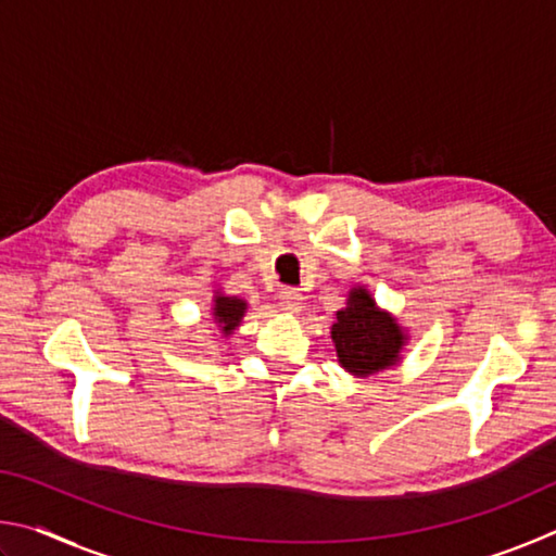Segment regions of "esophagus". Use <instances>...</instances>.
<instances>
[{
  "instance_id": "obj_1",
  "label": "esophagus",
  "mask_w": 556,
  "mask_h": 556,
  "mask_svg": "<svg viewBox=\"0 0 556 556\" xmlns=\"http://www.w3.org/2000/svg\"><path fill=\"white\" fill-rule=\"evenodd\" d=\"M279 306L289 314H299L304 308V296L296 289H281L279 291Z\"/></svg>"
}]
</instances>
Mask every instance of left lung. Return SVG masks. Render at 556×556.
<instances>
[{"label":"left lung","instance_id":"left-lung-1","mask_svg":"<svg viewBox=\"0 0 556 556\" xmlns=\"http://www.w3.org/2000/svg\"><path fill=\"white\" fill-rule=\"evenodd\" d=\"M336 357L345 372L370 378L402 363L409 333L397 316L380 308L368 287L355 285L348 291L345 306L336 312L331 326Z\"/></svg>","mask_w":556,"mask_h":556}]
</instances>
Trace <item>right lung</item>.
Listing matches in <instances>:
<instances>
[{
	"mask_svg": "<svg viewBox=\"0 0 556 556\" xmlns=\"http://www.w3.org/2000/svg\"><path fill=\"white\" fill-rule=\"evenodd\" d=\"M244 314H248V301L240 296L225 294L223 289L213 291V304H211V318L215 328H218L220 338H230L238 331Z\"/></svg>",
	"mask_w": 556,
	"mask_h": 556,
	"instance_id": "right-lung-1",
	"label": "right lung"
}]
</instances>
